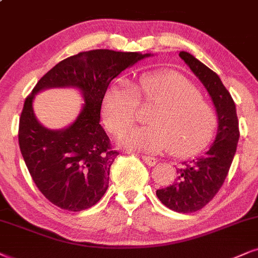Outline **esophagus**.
I'll return each mask as SVG.
<instances>
[{
	"instance_id": "34e87169",
	"label": "esophagus",
	"mask_w": 258,
	"mask_h": 258,
	"mask_svg": "<svg viewBox=\"0 0 258 258\" xmlns=\"http://www.w3.org/2000/svg\"><path fill=\"white\" fill-rule=\"evenodd\" d=\"M142 160H144V163L146 165H148V166H154V165L157 164V159L152 158V157H147V155H144V157H142Z\"/></svg>"
}]
</instances>
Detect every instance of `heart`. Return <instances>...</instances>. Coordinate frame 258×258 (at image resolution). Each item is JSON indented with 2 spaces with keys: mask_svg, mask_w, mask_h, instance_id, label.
<instances>
[{
  "mask_svg": "<svg viewBox=\"0 0 258 258\" xmlns=\"http://www.w3.org/2000/svg\"><path fill=\"white\" fill-rule=\"evenodd\" d=\"M153 104L149 125L133 128L119 138L124 147L176 157H192L211 144L218 128V114L199 90L177 73H149L134 85L114 82L104 95L105 124L119 134L135 122L138 106Z\"/></svg>",
  "mask_w": 258,
  "mask_h": 258,
  "instance_id": "1",
  "label": "heart"
}]
</instances>
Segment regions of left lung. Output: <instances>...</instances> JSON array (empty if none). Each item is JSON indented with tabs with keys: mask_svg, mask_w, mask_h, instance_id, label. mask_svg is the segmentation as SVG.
Listing matches in <instances>:
<instances>
[{
	"mask_svg": "<svg viewBox=\"0 0 258 258\" xmlns=\"http://www.w3.org/2000/svg\"><path fill=\"white\" fill-rule=\"evenodd\" d=\"M179 57L211 95L218 114V133L202 157L184 161L177 168V179L157 190L161 203L178 213H192L205 207L217 195L230 170L239 140L236 105L217 73L186 51Z\"/></svg>",
	"mask_w": 258,
	"mask_h": 258,
	"instance_id": "8db88e82",
	"label": "left lung"
}]
</instances>
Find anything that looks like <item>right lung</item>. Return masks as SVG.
Instances as JSON below:
<instances>
[{
    "label": "right lung",
    "mask_w": 258,
    "mask_h": 258,
    "mask_svg": "<svg viewBox=\"0 0 258 258\" xmlns=\"http://www.w3.org/2000/svg\"><path fill=\"white\" fill-rule=\"evenodd\" d=\"M151 53L107 49L80 52L63 59L34 86L19 122V146L32 179L53 205L71 212L91 208L109 187L110 167L118 155L100 125V109L110 82ZM47 88H75L84 106L72 124L53 131L33 111L35 94Z\"/></svg>",
    "instance_id": "add662e5"
}]
</instances>
